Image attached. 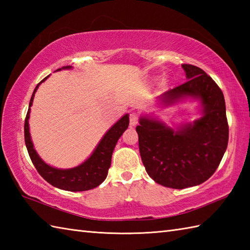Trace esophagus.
<instances>
[{"label":"esophagus","instance_id":"1","mask_svg":"<svg viewBox=\"0 0 250 250\" xmlns=\"http://www.w3.org/2000/svg\"><path fill=\"white\" fill-rule=\"evenodd\" d=\"M137 122H139V115L134 113V111H132L130 114V125L132 126H134L137 125Z\"/></svg>","mask_w":250,"mask_h":250}]
</instances>
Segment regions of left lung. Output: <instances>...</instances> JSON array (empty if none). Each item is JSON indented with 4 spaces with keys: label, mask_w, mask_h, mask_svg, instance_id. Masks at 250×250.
Returning a JSON list of instances; mask_svg holds the SVG:
<instances>
[{
    "label": "left lung",
    "mask_w": 250,
    "mask_h": 250,
    "mask_svg": "<svg viewBox=\"0 0 250 250\" xmlns=\"http://www.w3.org/2000/svg\"><path fill=\"white\" fill-rule=\"evenodd\" d=\"M188 81L158 97L167 107L185 100L199 101L201 117L192 122L168 126L153 116H141L139 147L148 175L159 185L173 189L206 182L224 157L229 126L224 93L202 68L182 65Z\"/></svg>",
    "instance_id": "obj_1"
}]
</instances>
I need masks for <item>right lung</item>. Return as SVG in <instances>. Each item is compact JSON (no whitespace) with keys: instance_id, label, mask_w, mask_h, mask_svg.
Instances as JSON below:
<instances>
[{"instance_id":"right-lung-1","label":"right lung","mask_w":250,"mask_h":250,"mask_svg":"<svg viewBox=\"0 0 250 250\" xmlns=\"http://www.w3.org/2000/svg\"><path fill=\"white\" fill-rule=\"evenodd\" d=\"M71 68H73V66L67 65L61 68H58L57 71L71 70ZM48 77L49 76L45 77L43 81L35 87L33 94H32L30 100L29 109L24 120V142L26 149H28L29 152V156L41 176L43 177L47 183L54 186V187L66 191H73V192L93 189L102 184L106 176H107L114 148L117 144V142H118L119 137L129 126V114L122 116L121 118L117 121L107 132H106L104 136L99 142L97 147L94 148L93 152L90 155L87 160H84L82 164H79V166L72 168H58L51 167L49 164H47L34 149V145L31 139L29 126L31 106L33 104L35 92L36 90L39 89L40 84L42 83H44Z\"/></svg>"}]
</instances>
